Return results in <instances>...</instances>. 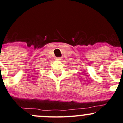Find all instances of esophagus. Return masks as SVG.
Instances as JSON below:
<instances>
[{"label": "esophagus", "instance_id": "1", "mask_svg": "<svg viewBox=\"0 0 123 123\" xmlns=\"http://www.w3.org/2000/svg\"><path fill=\"white\" fill-rule=\"evenodd\" d=\"M56 60H58V61H60V60H61L62 59V58L61 57H58V58H56Z\"/></svg>", "mask_w": 123, "mask_h": 123}]
</instances>
